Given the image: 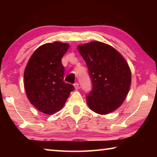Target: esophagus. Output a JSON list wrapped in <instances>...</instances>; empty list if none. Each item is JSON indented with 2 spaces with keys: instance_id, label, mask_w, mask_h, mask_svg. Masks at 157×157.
I'll return each mask as SVG.
<instances>
[{
  "instance_id": "1",
  "label": "esophagus",
  "mask_w": 157,
  "mask_h": 157,
  "mask_svg": "<svg viewBox=\"0 0 157 157\" xmlns=\"http://www.w3.org/2000/svg\"><path fill=\"white\" fill-rule=\"evenodd\" d=\"M74 87H75V89H79V84L78 83L74 84Z\"/></svg>"
}]
</instances>
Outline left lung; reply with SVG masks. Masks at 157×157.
I'll list each match as a JSON object with an SVG mask.
<instances>
[{"mask_svg": "<svg viewBox=\"0 0 157 157\" xmlns=\"http://www.w3.org/2000/svg\"><path fill=\"white\" fill-rule=\"evenodd\" d=\"M93 84L86 102L95 113L105 115L123 104L132 82L128 63L113 47L100 41L78 45Z\"/></svg>", "mask_w": 157, "mask_h": 157, "instance_id": "left-lung-1", "label": "left lung"}]
</instances>
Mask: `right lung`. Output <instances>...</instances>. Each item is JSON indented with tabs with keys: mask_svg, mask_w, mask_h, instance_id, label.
Masks as SVG:
<instances>
[{
	"mask_svg": "<svg viewBox=\"0 0 157 157\" xmlns=\"http://www.w3.org/2000/svg\"><path fill=\"white\" fill-rule=\"evenodd\" d=\"M69 44L55 41L39 46L32 55L24 71L28 99L41 112L51 115L59 111L74 90L63 81L62 57Z\"/></svg>",
	"mask_w": 157,
	"mask_h": 157,
	"instance_id": "1",
	"label": "right lung"
}]
</instances>
